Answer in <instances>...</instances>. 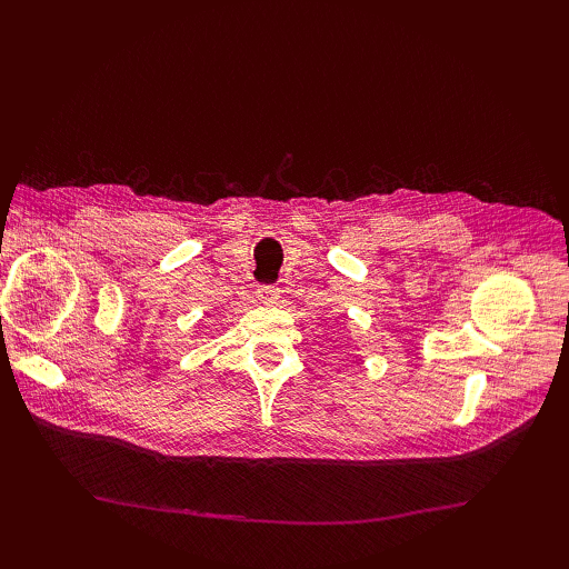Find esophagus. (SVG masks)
<instances>
[{
  "label": "esophagus",
  "mask_w": 569,
  "mask_h": 569,
  "mask_svg": "<svg viewBox=\"0 0 569 569\" xmlns=\"http://www.w3.org/2000/svg\"><path fill=\"white\" fill-rule=\"evenodd\" d=\"M256 297L261 299L263 303H274V301L280 299V287H274V284H258Z\"/></svg>",
  "instance_id": "esophagus-1"
}]
</instances>
